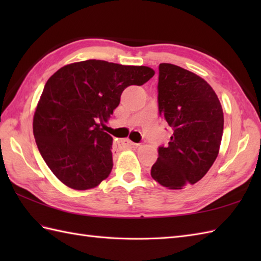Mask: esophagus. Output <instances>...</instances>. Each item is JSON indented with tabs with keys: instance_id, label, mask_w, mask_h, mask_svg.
Returning a JSON list of instances; mask_svg holds the SVG:
<instances>
[{
	"instance_id": "esophagus-1",
	"label": "esophagus",
	"mask_w": 261,
	"mask_h": 261,
	"mask_svg": "<svg viewBox=\"0 0 261 261\" xmlns=\"http://www.w3.org/2000/svg\"><path fill=\"white\" fill-rule=\"evenodd\" d=\"M119 146L123 147V148H126V147H132V146H138L137 143L130 141L129 139H123V140H120L119 141Z\"/></svg>"
}]
</instances>
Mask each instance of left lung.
I'll return each instance as SVG.
<instances>
[{
	"label": "left lung",
	"mask_w": 261,
	"mask_h": 261,
	"mask_svg": "<svg viewBox=\"0 0 261 261\" xmlns=\"http://www.w3.org/2000/svg\"><path fill=\"white\" fill-rule=\"evenodd\" d=\"M159 114L173 129L167 147L158 148L151 177L170 190L202 179L218 157L223 110L213 88L196 74L171 64L159 65Z\"/></svg>",
	"instance_id": "left-lung-1"
}]
</instances>
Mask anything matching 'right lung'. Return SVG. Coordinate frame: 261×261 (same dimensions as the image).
<instances>
[{
    "instance_id": "add662e5",
    "label": "right lung",
    "mask_w": 261,
    "mask_h": 261,
    "mask_svg": "<svg viewBox=\"0 0 261 261\" xmlns=\"http://www.w3.org/2000/svg\"><path fill=\"white\" fill-rule=\"evenodd\" d=\"M153 75L146 66L90 59L66 65L47 81L33 116V136L60 181L84 191L108 178L113 138L101 125L127 86H141Z\"/></svg>"
}]
</instances>
